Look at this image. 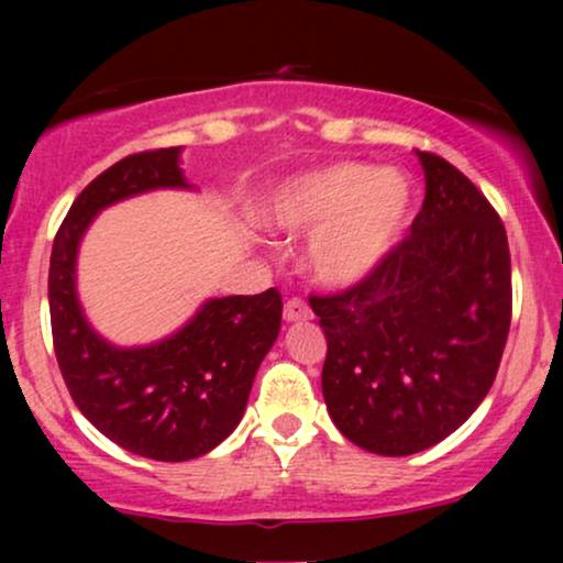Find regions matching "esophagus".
<instances>
[{
    "label": "esophagus",
    "instance_id": "obj_1",
    "mask_svg": "<svg viewBox=\"0 0 563 563\" xmlns=\"http://www.w3.org/2000/svg\"><path fill=\"white\" fill-rule=\"evenodd\" d=\"M312 318V312H310V307H307L302 299H289L287 305H284V320L287 322H305V320H310Z\"/></svg>",
    "mask_w": 563,
    "mask_h": 563
}]
</instances>
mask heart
<instances>
[{"label": "heart", "mask_w": 563, "mask_h": 563, "mask_svg": "<svg viewBox=\"0 0 563 563\" xmlns=\"http://www.w3.org/2000/svg\"><path fill=\"white\" fill-rule=\"evenodd\" d=\"M415 210V187L399 168L335 161L291 176L272 197L266 222L307 238L302 268L328 289L372 279L402 243Z\"/></svg>", "instance_id": "heart-1"}]
</instances>
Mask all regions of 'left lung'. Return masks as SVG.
<instances>
[{
	"label": "left lung",
	"instance_id": "left-lung-1",
	"mask_svg": "<svg viewBox=\"0 0 563 563\" xmlns=\"http://www.w3.org/2000/svg\"><path fill=\"white\" fill-rule=\"evenodd\" d=\"M426 202L372 279L310 297L328 341L322 397L358 449L410 456L464 426L510 333V249L487 197L418 151Z\"/></svg>",
	"mask_w": 563,
	"mask_h": 563
}]
</instances>
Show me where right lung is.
Returning a JSON list of instances; mask_svg holds the SVG:
<instances>
[{"mask_svg":"<svg viewBox=\"0 0 563 563\" xmlns=\"http://www.w3.org/2000/svg\"><path fill=\"white\" fill-rule=\"evenodd\" d=\"M153 189H195L181 145L118 161L76 197L51 253L53 349L84 418L120 449L153 461H189L233 433L261 361L282 328V295L214 297L176 333L122 349L89 325L76 291L81 238L107 207Z\"/></svg>","mask_w":563,"mask_h":563,"instance_id":"obj_1","label":"right lung"}]
</instances>
